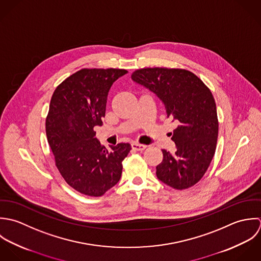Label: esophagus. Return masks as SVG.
<instances>
[{"instance_id": "1", "label": "esophagus", "mask_w": 261, "mask_h": 261, "mask_svg": "<svg viewBox=\"0 0 261 261\" xmlns=\"http://www.w3.org/2000/svg\"><path fill=\"white\" fill-rule=\"evenodd\" d=\"M131 147L132 149L134 150H137V151H143L145 148H146V145L144 144H139V143H136V142H133L131 144Z\"/></svg>"}]
</instances>
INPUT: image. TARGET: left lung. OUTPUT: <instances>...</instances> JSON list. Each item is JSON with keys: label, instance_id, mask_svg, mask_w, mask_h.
I'll list each match as a JSON object with an SVG mask.
<instances>
[{"label": "left lung", "instance_id": "1", "mask_svg": "<svg viewBox=\"0 0 261 261\" xmlns=\"http://www.w3.org/2000/svg\"><path fill=\"white\" fill-rule=\"evenodd\" d=\"M131 77L156 95L167 118L177 125L171 137L176 151L162 150L158 179L179 191L195 186L206 173L217 146L219 122L210 89L182 68L144 67L133 71Z\"/></svg>", "mask_w": 261, "mask_h": 261}]
</instances>
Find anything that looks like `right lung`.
I'll return each instance as SVG.
<instances>
[{
    "label": "right lung",
    "mask_w": 261,
    "mask_h": 261,
    "mask_svg": "<svg viewBox=\"0 0 261 261\" xmlns=\"http://www.w3.org/2000/svg\"><path fill=\"white\" fill-rule=\"evenodd\" d=\"M127 72L120 68H83L59 84L51 97L45 121L55 165L66 184L76 192L101 197L122 174L129 143L106 149L95 126L103 124L109 90Z\"/></svg>",
    "instance_id": "right-lung-1"
}]
</instances>
